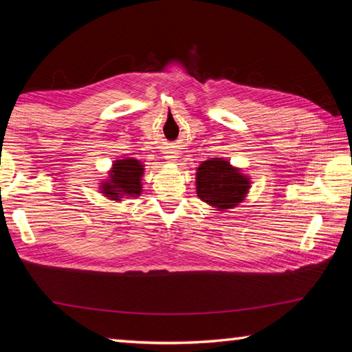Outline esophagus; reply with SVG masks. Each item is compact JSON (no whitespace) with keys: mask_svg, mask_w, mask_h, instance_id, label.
I'll return each mask as SVG.
<instances>
[{"mask_svg":"<svg viewBox=\"0 0 352 352\" xmlns=\"http://www.w3.org/2000/svg\"><path fill=\"white\" fill-rule=\"evenodd\" d=\"M177 158H178V155L175 151H169L168 153H166V160H169L170 163H175Z\"/></svg>","mask_w":352,"mask_h":352,"instance_id":"esophagus-1","label":"esophagus"}]
</instances>
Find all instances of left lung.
<instances>
[{"mask_svg": "<svg viewBox=\"0 0 352 352\" xmlns=\"http://www.w3.org/2000/svg\"><path fill=\"white\" fill-rule=\"evenodd\" d=\"M250 184V177L223 158L206 160L195 172L199 199L216 208V211L231 210L242 204L248 194Z\"/></svg>", "mask_w": 352, "mask_h": 352, "instance_id": "obj_1", "label": "left lung"}]
</instances>
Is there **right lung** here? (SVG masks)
<instances>
[{
  "label": "right lung",
  "instance_id": "right-lung-1",
  "mask_svg": "<svg viewBox=\"0 0 352 352\" xmlns=\"http://www.w3.org/2000/svg\"><path fill=\"white\" fill-rule=\"evenodd\" d=\"M144 175V164L140 160H115L105 182L99 183L100 194L113 201L122 199H136L142 190L141 178Z\"/></svg>",
  "mask_w": 352,
  "mask_h": 352
}]
</instances>
